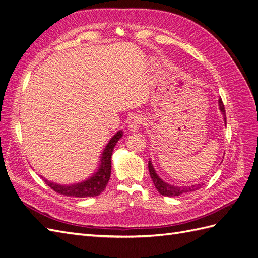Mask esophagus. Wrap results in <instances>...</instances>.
Returning a JSON list of instances; mask_svg holds the SVG:
<instances>
[{"mask_svg": "<svg viewBox=\"0 0 258 258\" xmlns=\"http://www.w3.org/2000/svg\"><path fill=\"white\" fill-rule=\"evenodd\" d=\"M142 122H143L142 116H140V115L131 116L129 118V121H128V130L130 132H136L140 128V126H141Z\"/></svg>", "mask_w": 258, "mask_h": 258, "instance_id": "obj_1", "label": "esophagus"}]
</instances>
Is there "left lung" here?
<instances>
[{"label": "left lung", "mask_w": 258, "mask_h": 258, "mask_svg": "<svg viewBox=\"0 0 258 258\" xmlns=\"http://www.w3.org/2000/svg\"><path fill=\"white\" fill-rule=\"evenodd\" d=\"M218 105H220V110L224 116V120L226 122V111L224 107V103L222 99H218ZM148 170H150V174L153 179V183L156 187V189L158 190V192L162 196H168V197H174V196H179V195L185 194V192H189V191H195L199 189L200 187L204 184H197V185H191V186H174V185H170L167 182H163L162 179L158 176V174L156 173V171L153 167L152 161H148Z\"/></svg>", "instance_id": "1"}]
</instances>
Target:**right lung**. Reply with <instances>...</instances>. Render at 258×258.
Returning a JSON list of instances; mask_svg holds the SVG:
<instances>
[{
	"instance_id": "right-lung-1",
	"label": "right lung",
	"mask_w": 258,
	"mask_h": 258,
	"mask_svg": "<svg viewBox=\"0 0 258 258\" xmlns=\"http://www.w3.org/2000/svg\"><path fill=\"white\" fill-rule=\"evenodd\" d=\"M122 137V131H118L114 135V137L108 141L104 151L101 156L100 166L96 173H93L92 176L86 179L84 182L76 183L72 185H60L44 179V182L47 184L52 190L60 195H64L69 197H77V198H85V197H95L99 196L102 192L108 183V179L111 177V168H112V153L116 143L119 141V139Z\"/></svg>"
}]
</instances>
